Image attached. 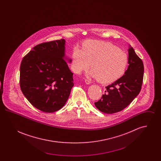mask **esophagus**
Segmentation results:
<instances>
[{
	"mask_svg": "<svg viewBox=\"0 0 161 161\" xmlns=\"http://www.w3.org/2000/svg\"><path fill=\"white\" fill-rule=\"evenodd\" d=\"M85 83H86L87 84H89L91 83V81H90V80H89L86 79V80H85Z\"/></svg>",
	"mask_w": 161,
	"mask_h": 161,
	"instance_id": "esophagus-1",
	"label": "esophagus"
}]
</instances>
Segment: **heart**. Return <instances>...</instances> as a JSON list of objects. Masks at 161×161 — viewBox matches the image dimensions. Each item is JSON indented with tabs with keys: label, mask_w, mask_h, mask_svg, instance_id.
<instances>
[{
	"label": "heart",
	"mask_w": 161,
	"mask_h": 161,
	"mask_svg": "<svg viewBox=\"0 0 161 161\" xmlns=\"http://www.w3.org/2000/svg\"><path fill=\"white\" fill-rule=\"evenodd\" d=\"M127 64V55L123 51L110 43L97 40L85 42L82 50L75 47L72 55L74 72L80 74L91 66V75L103 84L119 79L124 74Z\"/></svg>",
	"instance_id": "1"
}]
</instances>
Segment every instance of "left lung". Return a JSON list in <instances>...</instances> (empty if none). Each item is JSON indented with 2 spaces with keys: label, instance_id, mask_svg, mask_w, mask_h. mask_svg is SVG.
<instances>
[{
  "label": "left lung",
  "instance_id": "8db88e82",
  "mask_svg": "<svg viewBox=\"0 0 161 161\" xmlns=\"http://www.w3.org/2000/svg\"><path fill=\"white\" fill-rule=\"evenodd\" d=\"M129 66L124 75L106 87L101 98L94 104L103 113L112 114L127 107L141 91L144 77V64L135 50H128Z\"/></svg>",
  "mask_w": 161,
  "mask_h": 161
}]
</instances>
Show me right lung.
Listing matches in <instances>:
<instances>
[{
  "label": "right lung",
  "mask_w": 161,
  "mask_h": 161,
  "mask_svg": "<svg viewBox=\"0 0 161 161\" xmlns=\"http://www.w3.org/2000/svg\"><path fill=\"white\" fill-rule=\"evenodd\" d=\"M64 45L63 38L38 44L20 64L22 92L34 107L46 113L63 107L74 85L73 73L64 59Z\"/></svg>",
  "instance_id": "right-lung-1"
}]
</instances>
